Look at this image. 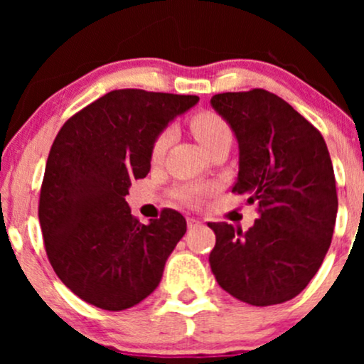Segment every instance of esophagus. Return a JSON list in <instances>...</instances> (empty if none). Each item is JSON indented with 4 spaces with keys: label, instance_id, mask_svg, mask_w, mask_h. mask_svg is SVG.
Wrapping results in <instances>:
<instances>
[{
    "label": "esophagus",
    "instance_id": "esophagus-1",
    "mask_svg": "<svg viewBox=\"0 0 364 364\" xmlns=\"http://www.w3.org/2000/svg\"><path fill=\"white\" fill-rule=\"evenodd\" d=\"M186 224H188V229H195L198 228V225H202V223H200L198 219H195V217H190V219L186 220Z\"/></svg>",
    "mask_w": 364,
    "mask_h": 364
}]
</instances>
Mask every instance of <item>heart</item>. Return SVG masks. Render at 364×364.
<instances>
[{
  "label": "heart",
  "mask_w": 364,
  "mask_h": 364,
  "mask_svg": "<svg viewBox=\"0 0 364 364\" xmlns=\"http://www.w3.org/2000/svg\"><path fill=\"white\" fill-rule=\"evenodd\" d=\"M190 128L191 133L195 135V139L200 141L203 149L208 150L217 140H220L225 135H231V129H229L228 123L223 119V116H219L214 111H200L196 114L191 116L190 119ZM171 141H173V129L164 128L161 133L154 139L152 147H150V159L154 162L162 161V157L168 152ZM174 198L178 202L185 203V205L196 207L202 202L203 195H205V188L196 186V185H186L179 186L173 191Z\"/></svg>",
  "instance_id": "obj_1"
}]
</instances>
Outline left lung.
I'll return each instance as SVG.
<instances>
[{"label": "left lung", "instance_id": "1", "mask_svg": "<svg viewBox=\"0 0 364 364\" xmlns=\"http://www.w3.org/2000/svg\"><path fill=\"white\" fill-rule=\"evenodd\" d=\"M240 145L232 193L248 195L260 219L248 231L208 223L215 232L210 267L240 301L270 306L298 296L332 241L337 190L321 133L284 99L263 89L210 99Z\"/></svg>", "mask_w": 364, "mask_h": 364}]
</instances>
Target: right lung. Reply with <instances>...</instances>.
Wrapping results in <instances>:
<instances>
[{"mask_svg": "<svg viewBox=\"0 0 364 364\" xmlns=\"http://www.w3.org/2000/svg\"><path fill=\"white\" fill-rule=\"evenodd\" d=\"M196 95L107 92L58 132L46 162L39 223L54 272L83 301L119 311L161 282L186 220L173 208L141 224L124 196L150 171L152 141Z\"/></svg>", "mask_w": 364, "mask_h": 364, "instance_id": "right-lung-1", "label": "right lung"}]
</instances>
